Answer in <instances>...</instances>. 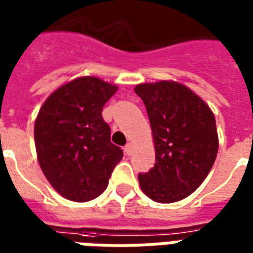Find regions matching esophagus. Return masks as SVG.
Here are the masks:
<instances>
[{
	"instance_id": "obj_1",
	"label": "esophagus",
	"mask_w": 253,
	"mask_h": 253,
	"mask_svg": "<svg viewBox=\"0 0 253 253\" xmlns=\"http://www.w3.org/2000/svg\"><path fill=\"white\" fill-rule=\"evenodd\" d=\"M132 153V145L131 143H127L126 146H125V154L126 156H130Z\"/></svg>"
}]
</instances>
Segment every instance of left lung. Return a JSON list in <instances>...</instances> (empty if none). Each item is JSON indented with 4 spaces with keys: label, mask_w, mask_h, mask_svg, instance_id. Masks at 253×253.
Returning a JSON list of instances; mask_svg holds the SVG:
<instances>
[{
    "label": "left lung",
    "mask_w": 253,
    "mask_h": 253,
    "mask_svg": "<svg viewBox=\"0 0 253 253\" xmlns=\"http://www.w3.org/2000/svg\"><path fill=\"white\" fill-rule=\"evenodd\" d=\"M135 93L148 111L156 164L139 173V186L152 201L172 203L201 186L218 153L215 118L190 88L175 81L139 84Z\"/></svg>",
    "instance_id": "1"
}]
</instances>
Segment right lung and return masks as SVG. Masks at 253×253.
<instances>
[{"label": "right lung", "instance_id": "add662e5", "mask_svg": "<svg viewBox=\"0 0 253 253\" xmlns=\"http://www.w3.org/2000/svg\"><path fill=\"white\" fill-rule=\"evenodd\" d=\"M116 90L97 77L76 78L52 92L38 114V161L54 190L69 201L88 202L103 194L123 157L101 116Z\"/></svg>", "mask_w": 253, "mask_h": 253}]
</instances>
